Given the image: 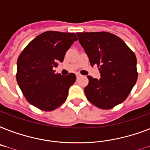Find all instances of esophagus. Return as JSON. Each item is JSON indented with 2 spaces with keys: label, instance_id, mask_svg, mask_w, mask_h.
<instances>
[{
  "label": "esophagus",
  "instance_id": "esophagus-1",
  "mask_svg": "<svg viewBox=\"0 0 150 150\" xmlns=\"http://www.w3.org/2000/svg\"><path fill=\"white\" fill-rule=\"evenodd\" d=\"M80 76H81V75H80V74H79V73H77V74H76V77H77V79H79Z\"/></svg>",
  "mask_w": 150,
  "mask_h": 150
}]
</instances>
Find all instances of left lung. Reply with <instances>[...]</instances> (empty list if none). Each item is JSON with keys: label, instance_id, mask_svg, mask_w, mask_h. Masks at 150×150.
Instances as JSON below:
<instances>
[{"label": "left lung", "instance_id": "left-lung-1", "mask_svg": "<svg viewBox=\"0 0 150 150\" xmlns=\"http://www.w3.org/2000/svg\"><path fill=\"white\" fill-rule=\"evenodd\" d=\"M79 41L96 64L100 79L90 75L84 92L89 102L100 109H111L124 102L138 79L137 60L134 52L121 38L107 32L78 33Z\"/></svg>", "mask_w": 150, "mask_h": 150}]
</instances>
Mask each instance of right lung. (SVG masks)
<instances>
[{"mask_svg":"<svg viewBox=\"0 0 150 150\" xmlns=\"http://www.w3.org/2000/svg\"><path fill=\"white\" fill-rule=\"evenodd\" d=\"M78 40L73 33L47 31L33 39L20 54L16 80L27 101L41 110L51 111L67 99L76 76L56 74L67 50Z\"/></svg>","mask_w":150,"mask_h":150,"instance_id":"add662e5","label":"right lung"}]
</instances>
